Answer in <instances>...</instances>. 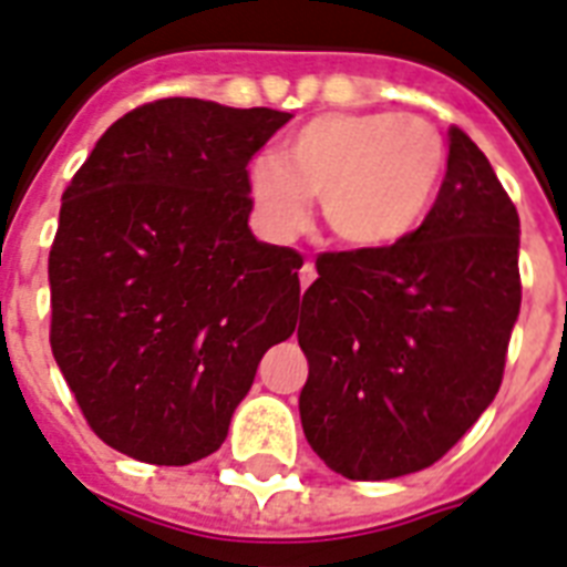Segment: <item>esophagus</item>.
<instances>
[{
    "mask_svg": "<svg viewBox=\"0 0 567 567\" xmlns=\"http://www.w3.org/2000/svg\"><path fill=\"white\" fill-rule=\"evenodd\" d=\"M315 279H318V270H315L312 261H306V265L300 267V285H302V288H309Z\"/></svg>",
    "mask_w": 567,
    "mask_h": 567,
    "instance_id": "34e87169",
    "label": "esophagus"
}]
</instances>
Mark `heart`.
I'll use <instances>...</instances> for the list:
<instances>
[{"label":"heart","instance_id":"1","mask_svg":"<svg viewBox=\"0 0 567 567\" xmlns=\"http://www.w3.org/2000/svg\"><path fill=\"white\" fill-rule=\"evenodd\" d=\"M443 168L446 148L431 121L332 112L293 130L276 157H255L246 168V198L270 240L300 235L309 226V196H318L339 244L389 249L422 226Z\"/></svg>","mask_w":567,"mask_h":567}]
</instances>
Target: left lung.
Returning a JSON list of instances; mask_svg holds the SVG:
<instances>
[{
  "mask_svg": "<svg viewBox=\"0 0 567 567\" xmlns=\"http://www.w3.org/2000/svg\"><path fill=\"white\" fill-rule=\"evenodd\" d=\"M520 219L487 157L449 130L425 223L389 249L318 255L297 339L300 422L332 473H419L475 425L503 383L520 315Z\"/></svg>",
  "mask_w": 567,
  "mask_h": 567,
  "instance_id": "left-lung-1",
  "label": "left lung"
}]
</instances>
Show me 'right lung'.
<instances>
[{"label":"right lung","instance_id":"add662e5","mask_svg":"<svg viewBox=\"0 0 567 567\" xmlns=\"http://www.w3.org/2000/svg\"><path fill=\"white\" fill-rule=\"evenodd\" d=\"M291 112L166 97L103 133L64 189L50 344L106 446L184 466L223 446L297 327L300 252L249 228L246 166Z\"/></svg>","mask_w":567,"mask_h":567}]
</instances>
